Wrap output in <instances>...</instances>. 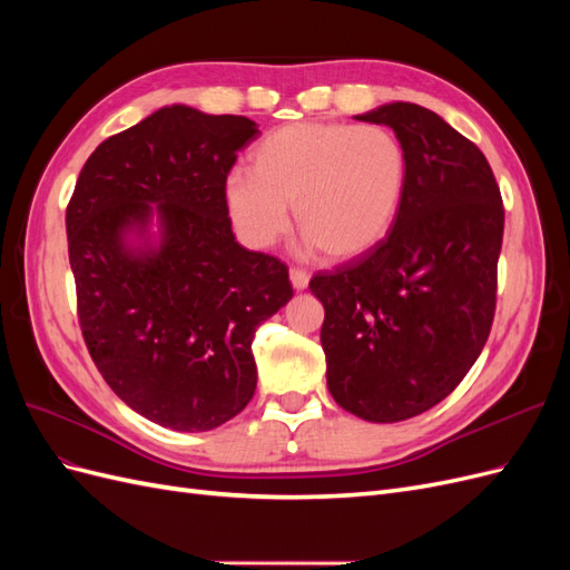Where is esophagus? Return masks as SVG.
Returning a JSON list of instances; mask_svg holds the SVG:
<instances>
[{"label": "esophagus", "mask_w": 570, "mask_h": 570, "mask_svg": "<svg viewBox=\"0 0 570 570\" xmlns=\"http://www.w3.org/2000/svg\"><path fill=\"white\" fill-rule=\"evenodd\" d=\"M289 283H292V287H295L297 292L306 289L308 287V273L299 271V268H292L289 271Z\"/></svg>", "instance_id": "1"}]
</instances>
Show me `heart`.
<instances>
[{"instance_id": "1", "label": "heart", "mask_w": 570, "mask_h": 570, "mask_svg": "<svg viewBox=\"0 0 570 570\" xmlns=\"http://www.w3.org/2000/svg\"><path fill=\"white\" fill-rule=\"evenodd\" d=\"M409 183L400 137L383 126L304 120L278 128L252 151V170L223 180V199L247 245L271 247L295 209L306 249L335 262L371 252L387 237Z\"/></svg>"}]
</instances>
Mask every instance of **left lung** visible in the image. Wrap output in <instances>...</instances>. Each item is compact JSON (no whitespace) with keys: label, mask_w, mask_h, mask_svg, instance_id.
Segmentation results:
<instances>
[{"label":"left lung","mask_w":570,"mask_h":570,"mask_svg":"<svg viewBox=\"0 0 570 570\" xmlns=\"http://www.w3.org/2000/svg\"><path fill=\"white\" fill-rule=\"evenodd\" d=\"M354 118L400 137L406 195L381 245L316 273L308 289L325 308L333 400L364 421L396 423L440 404L485 347L504 206L485 154L438 114L390 101Z\"/></svg>","instance_id":"1"}]
</instances>
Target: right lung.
Listing matches in <instances>:
<instances>
[{"instance_id":"obj_1","label":"right lung","mask_w":570,"mask_h":570,"mask_svg":"<svg viewBox=\"0 0 570 570\" xmlns=\"http://www.w3.org/2000/svg\"><path fill=\"white\" fill-rule=\"evenodd\" d=\"M245 116L174 105L101 142L66 209L95 366L140 416L204 433L256 390L254 331L292 299L278 258L237 243L223 199Z\"/></svg>"}]
</instances>
